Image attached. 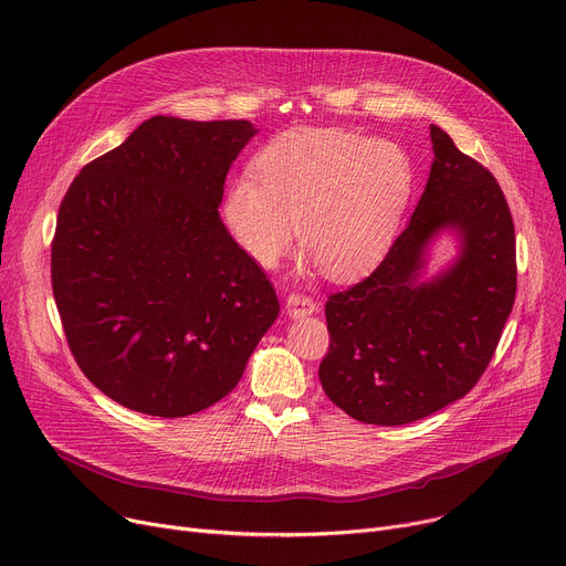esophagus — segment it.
Instances as JSON below:
<instances>
[{"mask_svg": "<svg viewBox=\"0 0 566 566\" xmlns=\"http://www.w3.org/2000/svg\"><path fill=\"white\" fill-rule=\"evenodd\" d=\"M286 312L293 318L312 316L316 312V300L310 293H291L286 297Z\"/></svg>", "mask_w": 566, "mask_h": 566, "instance_id": "34e87169", "label": "esophagus"}]
</instances>
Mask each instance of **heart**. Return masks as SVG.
Segmentation results:
<instances>
[{
  "instance_id": "obj_1",
  "label": "heart",
  "mask_w": 566,
  "mask_h": 566,
  "mask_svg": "<svg viewBox=\"0 0 566 566\" xmlns=\"http://www.w3.org/2000/svg\"><path fill=\"white\" fill-rule=\"evenodd\" d=\"M411 193L413 164L402 145L303 127L259 149L252 172L224 188L220 213L259 266H277L300 230L329 277L350 280L387 254Z\"/></svg>"
}]
</instances>
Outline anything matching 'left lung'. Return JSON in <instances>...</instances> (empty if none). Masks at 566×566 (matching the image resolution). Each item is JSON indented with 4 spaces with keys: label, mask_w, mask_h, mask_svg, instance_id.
<instances>
[{
    "label": "left lung",
    "mask_w": 566,
    "mask_h": 566,
    "mask_svg": "<svg viewBox=\"0 0 566 566\" xmlns=\"http://www.w3.org/2000/svg\"><path fill=\"white\" fill-rule=\"evenodd\" d=\"M434 161L402 234L368 277L325 303L327 398L353 419L405 426L467 396L492 361L516 295V239L507 200L482 164L430 125ZM458 229L463 254L418 282L422 250Z\"/></svg>",
    "instance_id": "1"
}]
</instances>
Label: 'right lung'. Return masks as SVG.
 I'll use <instances>...</instances> for the list:
<instances>
[{
	"label": "right lung",
	"mask_w": 566,
	"mask_h": 566,
	"mask_svg": "<svg viewBox=\"0 0 566 566\" xmlns=\"http://www.w3.org/2000/svg\"><path fill=\"white\" fill-rule=\"evenodd\" d=\"M248 120H145L70 184L52 291L70 353L111 400L149 417L228 396L280 314L275 289L230 237L224 177Z\"/></svg>",
	"instance_id": "1"
}]
</instances>
